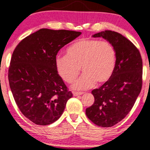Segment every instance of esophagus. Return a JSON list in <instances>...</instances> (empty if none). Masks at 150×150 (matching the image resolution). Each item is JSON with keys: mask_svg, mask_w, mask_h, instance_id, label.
<instances>
[{"mask_svg": "<svg viewBox=\"0 0 150 150\" xmlns=\"http://www.w3.org/2000/svg\"><path fill=\"white\" fill-rule=\"evenodd\" d=\"M84 94L83 92H72V95L74 96H78V95H81Z\"/></svg>", "mask_w": 150, "mask_h": 150, "instance_id": "1", "label": "esophagus"}]
</instances>
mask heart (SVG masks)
Wrapping results in <instances>:
<instances>
[{
	"instance_id": "heart-1",
	"label": "heart",
	"mask_w": 150,
	"mask_h": 150,
	"mask_svg": "<svg viewBox=\"0 0 150 150\" xmlns=\"http://www.w3.org/2000/svg\"><path fill=\"white\" fill-rule=\"evenodd\" d=\"M116 64V51L107 41L81 39L65 50V56H57L55 67L64 81L71 83L78 78L80 67L84 73L72 85L75 90H85L98 83L109 80Z\"/></svg>"
}]
</instances>
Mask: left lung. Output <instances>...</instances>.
<instances>
[{
    "label": "left lung",
    "instance_id": "left-lung-1",
    "mask_svg": "<svg viewBox=\"0 0 150 150\" xmlns=\"http://www.w3.org/2000/svg\"><path fill=\"white\" fill-rule=\"evenodd\" d=\"M93 37H102L112 44L116 51V64L109 80L92 91L95 102L85 113L96 125L109 127L125 117L140 93L142 60L135 45L120 33L105 30Z\"/></svg>",
    "mask_w": 150,
    "mask_h": 150
}]
</instances>
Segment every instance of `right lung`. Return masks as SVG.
Here are the masks:
<instances>
[{
    "instance_id": "right-lung-1",
    "label": "right lung",
    "mask_w": 150,
    "mask_h": 150,
    "mask_svg": "<svg viewBox=\"0 0 150 150\" xmlns=\"http://www.w3.org/2000/svg\"><path fill=\"white\" fill-rule=\"evenodd\" d=\"M80 32L42 28L25 38L13 52L8 70L10 88L25 117L39 125L60 117L72 97L57 73L58 51Z\"/></svg>"
}]
</instances>
